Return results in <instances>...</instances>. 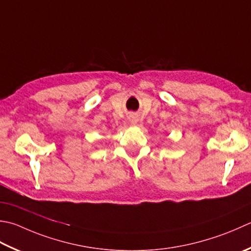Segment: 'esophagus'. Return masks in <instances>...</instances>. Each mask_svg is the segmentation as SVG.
<instances>
[{
	"label": "esophagus",
	"instance_id": "34e87169",
	"mask_svg": "<svg viewBox=\"0 0 251 251\" xmlns=\"http://www.w3.org/2000/svg\"><path fill=\"white\" fill-rule=\"evenodd\" d=\"M136 123H137V121H136V120H132V121H131V124H134V125H135Z\"/></svg>",
	"mask_w": 251,
	"mask_h": 251
}]
</instances>
